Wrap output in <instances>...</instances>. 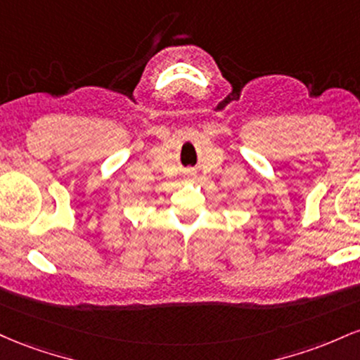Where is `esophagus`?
<instances>
[{"mask_svg": "<svg viewBox=\"0 0 360 360\" xmlns=\"http://www.w3.org/2000/svg\"><path fill=\"white\" fill-rule=\"evenodd\" d=\"M191 175H192V176H195V173H191Z\"/></svg>", "mask_w": 360, "mask_h": 360, "instance_id": "obj_1", "label": "esophagus"}]
</instances>
